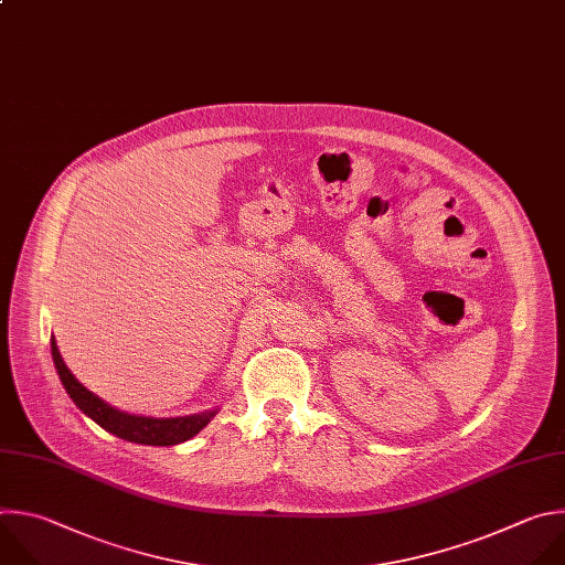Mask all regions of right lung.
I'll list each match as a JSON object with an SVG mask.
<instances>
[{
	"label": "right lung",
	"instance_id": "add662e5",
	"mask_svg": "<svg viewBox=\"0 0 565 565\" xmlns=\"http://www.w3.org/2000/svg\"><path fill=\"white\" fill-rule=\"evenodd\" d=\"M51 354L53 363L57 370V376L71 396V401L84 412L88 418H93L102 429L116 434L125 440L140 443V445H178L189 438H193L206 423L217 414L215 409H206L200 414H189V416H175V418H153V416H140V414H129L118 407L108 405L93 392H88L66 367L55 338H51Z\"/></svg>",
	"mask_w": 565,
	"mask_h": 565
}]
</instances>
